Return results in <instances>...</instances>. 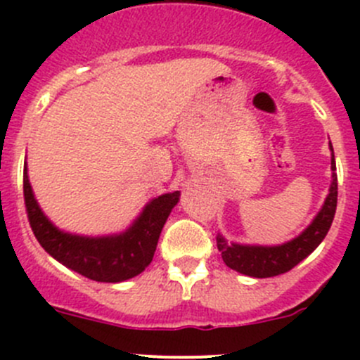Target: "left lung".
<instances>
[{"instance_id": "8db88e82", "label": "left lung", "mask_w": 360, "mask_h": 360, "mask_svg": "<svg viewBox=\"0 0 360 360\" xmlns=\"http://www.w3.org/2000/svg\"><path fill=\"white\" fill-rule=\"evenodd\" d=\"M329 148L333 151L331 143H329ZM331 188H329V195L326 197L321 212L315 216L310 226L303 233L297 235L296 238H292V240L285 242L282 245H271V248H268V245H240L231 244L223 235L217 233V249H219L221 257L226 263V266L238 271V274L249 275V277L266 278L292 270L300 261H303L308 254L314 252L317 245L324 240L329 228H331L333 219H335L338 203V176L335 172V155H333L331 160Z\"/></svg>"}]
</instances>
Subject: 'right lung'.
Masks as SVG:
<instances>
[{
    "mask_svg": "<svg viewBox=\"0 0 360 360\" xmlns=\"http://www.w3.org/2000/svg\"><path fill=\"white\" fill-rule=\"evenodd\" d=\"M24 202L32 233L41 248L64 266L96 282H123L151 263L162 228L179 202V191L153 198L132 226L110 237H82L60 231L43 214L24 167Z\"/></svg>",
    "mask_w": 360,
    "mask_h": 360,
    "instance_id": "add662e5",
    "label": "right lung"
}]
</instances>
